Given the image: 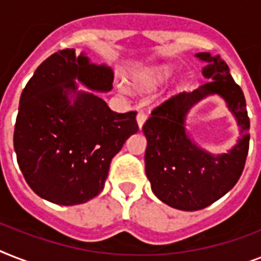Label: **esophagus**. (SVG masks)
I'll use <instances>...</instances> for the list:
<instances>
[{
  "label": "esophagus",
  "instance_id": "esophagus-1",
  "mask_svg": "<svg viewBox=\"0 0 261 261\" xmlns=\"http://www.w3.org/2000/svg\"><path fill=\"white\" fill-rule=\"evenodd\" d=\"M145 122H146V114L141 111V112H138V115H137V123H138L139 128H142Z\"/></svg>",
  "mask_w": 261,
  "mask_h": 261
}]
</instances>
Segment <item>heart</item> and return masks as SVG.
Listing matches in <instances>:
<instances>
[{
    "mask_svg": "<svg viewBox=\"0 0 261 261\" xmlns=\"http://www.w3.org/2000/svg\"><path fill=\"white\" fill-rule=\"evenodd\" d=\"M171 77V69L165 65H155V66L145 67L134 74L128 75V84L133 89L139 93H147L160 87ZM122 90H124L122 88Z\"/></svg>",
    "mask_w": 261,
    "mask_h": 261,
    "instance_id": "obj_1",
    "label": "heart"
}]
</instances>
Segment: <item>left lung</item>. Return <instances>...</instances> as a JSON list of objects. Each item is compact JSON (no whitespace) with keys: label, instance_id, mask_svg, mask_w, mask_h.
Listing matches in <instances>:
<instances>
[{"label":"left lung","instance_id":"1","mask_svg":"<svg viewBox=\"0 0 261 261\" xmlns=\"http://www.w3.org/2000/svg\"><path fill=\"white\" fill-rule=\"evenodd\" d=\"M206 63V81L194 92H182L153 110L143 124L147 139L145 171L157 198L168 206L184 211L202 210L222 198L236 186L244 171L249 149V118L241 88L230 75L219 55L198 53ZM218 94L236 118L242 138L227 153L211 155L186 133V115L207 95Z\"/></svg>","mask_w":261,"mask_h":261}]
</instances>
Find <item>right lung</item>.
<instances>
[{
    "label": "right lung",
    "mask_w": 261,
    "mask_h": 261,
    "mask_svg": "<svg viewBox=\"0 0 261 261\" xmlns=\"http://www.w3.org/2000/svg\"><path fill=\"white\" fill-rule=\"evenodd\" d=\"M90 89L80 91L76 83ZM114 71L74 48L42 62L22 90L13 134L18 167L35 194L74 206L104 188L111 161L138 131L137 112L110 110L97 92L112 89Z\"/></svg>",
    "instance_id": "right-lung-1"
}]
</instances>
